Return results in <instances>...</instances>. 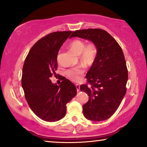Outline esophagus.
<instances>
[{"label": "esophagus", "instance_id": "obj_1", "mask_svg": "<svg viewBox=\"0 0 147 147\" xmlns=\"http://www.w3.org/2000/svg\"><path fill=\"white\" fill-rule=\"evenodd\" d=\"M76 88L77 90V92H79L80 90V85L79 84H76Z\"/></svg>", "mask_w": 147, "mask_h": 147}]
</instances>
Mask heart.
<instances>
[{
    "label": "heart",
    "mask_w": 147,
    "mask_h": 147,
    "mask_svg": "<svg viewBox=\"0 0 147 147\" xmlns=\"http://www.w3.org/2000/svg\"><path fill=\"white\" fill-rule=\"evenodd\" d=\"M69 47L74 53L79 55L80 61L84 65L90 66L95 62L98 55V47L94 43H91L86 45L84 41L76 39L71 41ZM84 73V69L78 67L67 70L66 74L70 79L78 82L82 78Z\"/></svg>",
    "instance_id": "b5f03b06"
}]
</instances>
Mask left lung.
Instances as JSON below:
<instances>
[{
	"label": "left lung",
	"mask_w": 147,
	"mask_h": 147,
	"mask_svg": "<svg viewBox=\"0 0 147 147\" xmlns=\"http://www.w3.org/2000/svg\"><path fill=\"white\" fill-rule=\"evenodd\" d=\"M73 37L88 39L96 45L98 55L86 76L88 84L80 90L89 96L82 106L86 119L94 121L108 119L119 108L125 95L128 71L123 53L115 39L102 29L74 31Z\"/></svg>",
	"instance_id": "1"
}]
</instances>
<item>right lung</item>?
I'll return each instance as SVG.
<instances>
[{"label":"right lung","instance_id":"obj_1","mask_svg":"<svg viewBox=\"0 0 147 147\" xmlns=\"http://www.w3.org/2000/svg\"><path fill=\"white\" fill-rule=\"evenodd\" d=\"M71 31L56 32L38 40L30 50L22 69V86L26 101L35 114L46 121H59L66 114V105L76 95L68 79L59 86L50 77L57 69V55Z\"/></svg>","mask_w":147,"mask_h":147}]
</instances>
